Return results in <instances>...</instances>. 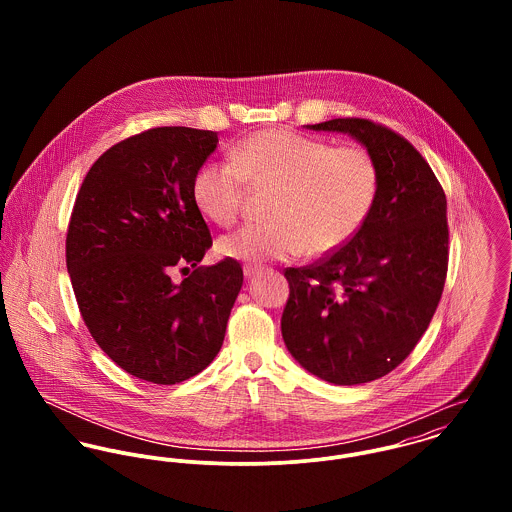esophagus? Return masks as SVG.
Returning a JSON list of instances; mask_svg holds the SVG:
<instances>
[{
  "mask_svg": "<svg viewBox=\"0 0 512 512\" xmlns=\"http://www.w3.org/2000/svg\"><path fill=\"white\" fill-rule=\"evenodd\" d=\"M242 272H244V276H246V278H254V276H256V274H260L262 270H260L258 266H244V270H242Z\"/></svg>",
  "mask_w": 512,
  "mask_h": 512,
  "instance_id": "34e87169",
  "label": "esophagus"
}]
</instances>
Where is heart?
Here are the masks:
<instances>
[{"label": "heart", "mask_w": 512, "mask_h": 512, "mask_svg": "<svg viewBox=\"0 0 512 512\" xmlns=\"http://www.w3.org/2000/svg\"><path fill=\"white\" fill-rule=\"evenodd\" d=\"M246 185L272 189L268 222L222 236L217 252L260 264L301 252L321 256L351 240L376 203L380 173L363 147H331L290 130H262L230 147L228 161L201 165L191 193L203 217L230 226L240 215Z\"/></svg>", "instance_id": "b5f03b06"}]
</instances>
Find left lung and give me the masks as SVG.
Instances as JSON below:
<instances>
[{
    "label": "left lung",
    "instance_id": "left-lung-1",
    "mask_svg": "<svg viewBox=\"0 0 512 512\" xmlns=\"http://www.w3.org/2000/svg\"><path fill=\"white\" fill-rule=\"evenodd\" d=\"M305 128L365 147L380 187L347 244L286 270L282 337L307 372L339 386L363 384L400 365L436 313L447 274V201L426 159L392 130L359 118Z\"/></svg>",
    "mask_w": 512,
    "mask_h": 512
}]
</instances>
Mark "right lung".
<instances>
[{
    "label": "right lung",
    "mask_w": 512,
    "mask_h": 512,
    "mask_svg": "<svg viewBox=\"0 0 512 512\" xmlns=\"http://www.w3.org/2000/svg\"><path fill=\"white\" fill-rule=\"evenodd\" d=\"M217 144L209 130H147L104 151L76 195L67 270L82 319L116 365L153 384L215 361L242 288L228 258L170 280L175 265L197 267L213 246L191 185Z\"/></svg>",
    "instance_id": "add662e5"
}]
</instances>
